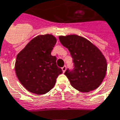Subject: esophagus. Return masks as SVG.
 <instances>
[{
    "mask_svg": "<svg viewBox=\"0 0 120 120\" xmlns=\"http://www.w3.org/2000/svg\"><path fill=\"white\" fill-rule=\"evenodd\" d=\"M66 70H67V67H66V66H64L63 67H62V70H63V72H65Z\"/></svg>",
    "mask_w": 120,
    "mask_h": 120,
    "instance_id": "esophagus-1",
    "label": "esophagus"
}]
</instances>
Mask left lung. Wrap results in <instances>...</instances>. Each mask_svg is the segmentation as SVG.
Segmentation results:
<instances>
[{"instance_id": "left-lung-1", "label": "left lung", "mask_w": 120, "mask_h": 120, "mask_svg": "<svg viewBox=\"0 0 120 120\" xmlns=\"http://www.w3.org/2000/svg\"><path fill=\"white\" fill-rule=\"evenodd\" d=\"M59 39L73 59L74 69H67L64 72L71 85L83 92L99 87L107 70V60L99 48L78 35L59 36Z\"/></svg>"}]
</instances>
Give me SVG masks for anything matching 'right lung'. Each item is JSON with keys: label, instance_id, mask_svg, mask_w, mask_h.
<instances>
[{"label": "right lung", "instance_id": "1", "mask_svg": "<svg viewBox=\"0 0 120 120\" xmlns=\"http://www.w3.org/2000/svg\"><path fill=\"white\" fill-rule=\"evenodd\" d=\"M56 42L53 35H39L17 54L16 75L24 87L31 93H47L53 88L58 75L63 73L56 64V57L51 55Z\"/></svg>", "mask_w": 120, "mask_h": 120}]
</instances>
